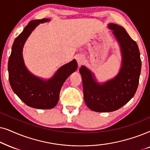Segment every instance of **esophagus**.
<instances>
[{"label": "esophagus", "mask_w": 150, "mask_h": 150, "mask_svg": "<svg viewBox=\"0 0 150 150\" xmlns=\"http://www.w3.org/2000/svg\"><path fill=\"white\" fill-rule=\"evenodd\" d=\"M77 64H78V65L80 66L82 64L83 62H84V58H83V57L81 56V55H79V56L77 57Z\"/></svg>", "instance_id": "1"}]
</instances>
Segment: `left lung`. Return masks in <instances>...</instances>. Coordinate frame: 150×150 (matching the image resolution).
I'll return each mask as SVG.
<instances>
[{"instance_id": "obj_1", "label": "left lung", "mask_w": 150, "mask_h": 150, "mask_svg": "<svg viewBox=\"0 0 150 150\" xmlns=\"http://www.w3.org/2000/svg\"><path fill=\"white\" fill-rule=\"evenodd\" d=\"M108 27L118 42L121 54V65L114 78L99 83L91 71L81 66L83 98L92 110L108 112L118 110L132 98L139 85L141 69L140 53L137 44L124 28L110 23Z\"/></svg>"}]
</instances>
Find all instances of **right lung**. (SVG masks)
Masks as SVG:
<instances>
[{
    "mask_svg": "<svg viewBox=\"0 0 150 150\" xmlns=\"http://www.w3.org/2000/svg\"><path fill=\"white\" fill-rule=\"evenodd\" d=\"M43 18L29 22L15 39L8 62L9 80L11 88L28 106L37 109H51L59 101V92L68 77L77 69L75 59L62 66L51 78L44 79L32 74L25 64L23 49L31 32L40 24L49 22Z\"/></svg>",
    "mask_w": 150,
    "mask_h": 150,
    "instance_id": "1",
    "label": "right lung"
}]
</instances>
